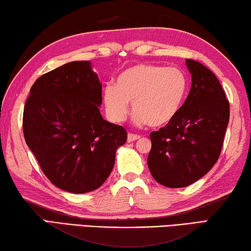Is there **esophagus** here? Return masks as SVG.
<instances>
[{"label":"esophagus","instance_id":"obj_1","mask_svg":"<svg viewBox=\"0 0 251 251\" xmlns=\"http://www.w3.org/2000/svg\"><path fill=\"white\" fill-rule=\"evenodd\" d=\"M140 138V135L139 134H134V133H129L128 134V142H133V141H135V140H139Z\"/></svg>","mask_w":251,"mask_h":251}]
</instances>
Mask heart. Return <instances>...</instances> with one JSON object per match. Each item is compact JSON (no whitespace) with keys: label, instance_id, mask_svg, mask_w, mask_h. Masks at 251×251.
Listing matches in <instances>:
<instances>
[{"label":"heart","instance_id":"obj_1","mask_svg":"<svg viewBox=\"0 0 251 251\" xmlns=\"http://www.w3.org/2000/svg\"><path fill=\"white\" fill-rule=\"evenodd\" d=\"M188 80L176 67L141 64L126 68L117 80L103 90L108 117L122 122L129 112V101L139 125L163 126L176 116L187 94Z\"/></svg>","mask_w":251,"mask_h":251}]
</instances>
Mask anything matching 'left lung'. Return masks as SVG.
I'll list each match as a JSON object with an SVG mask.
<instances>
[{
  "label": "left lung",
  "instance_id": "left-lung-1",
  "mask_svg": "<svg viewBox=\"0 0 251 251\" xmlns=\"http://www.w3.org/2000/svg\"><path fill=\"white\" fill-rule=\"evenodd\" d=\"M192 87L171 122L150 133L149 170L166 187H185L213 168L221 155L229 121V101L212 70L186 59Z\"/></svg>",
  "mask_w": 251,
  "mask_h": 251
}]
</instances>
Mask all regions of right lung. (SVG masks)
I'll return each instance as SVG.
<instances>
[{
  "label": "right lung",
  "instance_id": "add662e5",
  "mask_svg": "<svg viewBox=\"0 0 251 251\" xmlns=\"http://www.w3.org/2000/svg\"><path fill=\"white\" fill-rule=\"evenodd\" d=\"M101 91L90 61H72L42 75L24 105L26 144L46 177L75 194L102 185L126 141V129L101 116Z\"/></svg>",
  "mask_w": 251,
  "mask_h": 251
}]
</instances>
